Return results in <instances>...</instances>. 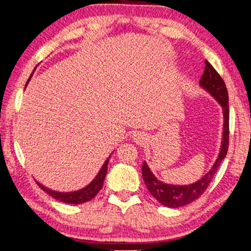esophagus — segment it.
<instances>
[{
  "label": "esophagus",
  "mask_w": 251,
  "mask_h": 251,
  "mask_svg": "<svg viewBox=\"0 0 251 251\" xmlns=\"http://www.w3.org/2000/svg\"><path fill=\"white\" fill-rule=\"evenodd\" d=\"M133 140L134 142H135L136 144H140V146H143V144H146V142L148 141V137L144 133H136L134 134L133 136Z\"/></svg>",
  "instance_id": "34e87169"
}]
</instances>
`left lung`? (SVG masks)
<instances>
[{
    "instance_id": "1",
    "label": "left lung",
    "mask_w": 251,
    "mask_h": 251,
    "mask_svg": "<svg viewBox=\"0 0 251 251\" xmlns=\"http://www.w3.org/2000/svg\"><path fill=\"white\" fill-rule=\"evenodd\" d=\"M203 74L200 78V86L209 92V94L216 99V101L223 108L224 126H223V140L220 153L213 167L203 177L189 185H173L158 181L156 176L150 171L149 166L144 161L142 165V176L148 190L154 199H157L161 204L169 208H178L185 204L191 203L197 200L206 191L211 179H213L217 168L220 167L222 160L224 159L228 149V119H230V110H228V94L225 83L214 67L206 61Z\"/></svg>"
}]
</instances>
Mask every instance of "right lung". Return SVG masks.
I'll use <instances>...</instances> for the list:
<instances>
[{
    "label": "right lung",
    "mask_w": 251,
    "mask_h": 251,
    "mask_svg": "<svg viewBox=\"0 0 251 251\" xmlns=\"http://www.w3.org/2000/svg\"><path fill=\"white\" fill-rule=\"evenodd\" d=\"M30 77H29V79H30ZM29 79L27 80V83L29 82ZM26 85H27V84H26ZM109 159H110V156H109L108 159L104 161L103 166H102L100 172L98 173V175L95 176V178L93 179V181H92L89 185L85 186V188H83L82 190H78V191H75V192H56V191H53V190L45 188L44 185L40 184L38 182H37V184L42 190H43V191L47 192L48 195L53 197L54 199H56V200L62 201V202L72 203V204H79V203L87 202V201L93 199V198L97 196L99 192H100L102 186H103V182H104L105 175H107V171H108Z\"/></svg>",
    "instance_id": "obj_1"
}]
</instances>
